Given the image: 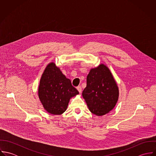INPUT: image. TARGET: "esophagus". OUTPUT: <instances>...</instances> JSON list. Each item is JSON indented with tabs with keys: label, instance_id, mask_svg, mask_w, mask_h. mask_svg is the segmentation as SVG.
<instances>
[{
	"label": "esophagus",
	"instance_id": "34e87169",
	"mask_svg": "<svg viewBox=\"0 0 156 156\" xmlns=\"http://www.w3.org/2000/svg\"><path fill=\"white\" fill-rule=\"evenodd\" d=\"M77 89L78 91L79 92V93H81V92H82V88H81L80 86H78V87H77Z\"/></svg>",
	"mask_w": 156,
	"mask_h": 156
}]
</instances>
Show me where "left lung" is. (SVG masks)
I'll return each instance as SVG.
<instances>
[{"mask_svg":"<svg viewBox=\"0 0 156 156\" xmlns=\"http://www.w3.org/2000/svg\"><path fill=\"white\" fill-rule=\"evenodd\" d=\"M89 111L103 116L113 109L119 98V89L111 70L104 64L91 68L82 92Z\"/></svg>","mask_w":156,"mask_h":156,"instance_id":"8db88e82","label":"left lung"}]
</instances>
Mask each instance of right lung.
I'll return each instance as SVG.
<instances>
[{
	"instance_id": "obj_1",
	"label": "right lung",
	"mask_w": 156,
	"mask_h": 156,
	"mask_svg": "<svg viewBox=\"0 0 156 156\" xmlns=\"http://www.w3.org/2000/svg\"><path fill=\"white\" fill-rule=\"evenodd\" d=\"M38 93L44 109L52 115L62 114L70 99L79 94L53 62L46 66L42 74Z\"/></svg>"
}]
</instances>
